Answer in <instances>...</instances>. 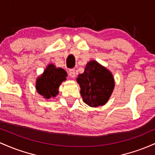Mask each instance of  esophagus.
Here are the masks:
<instances>
[{"label": "esophagus", "mask_w": 155, "mask_h": 155, "mask_svg": "<svg viewBox=\"0 0 155 155\" xmlns=\"http://www.w3.org/2000/svg\"><path fill=\"white\" fill-rule=\"evenodd\" d=\"M69 75L72 78H75V70H74V69H70V70L69 71Z\"/></svg>", "instance_id": "34e87169"}]
</instances>
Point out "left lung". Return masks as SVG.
<instances>
[{
  "mask_svg": "<svg viewBox=\"0 0 155 155\" xmlns=\"http://www.w3.org/2000/svg\"><path fill=\"white\" fill-rule=\"evenodd\" d=\"M77 82L83 101L93 107L105 105L115 87L112 73L95 60L87 63L84 72L78 74Z\"/></svg>",
  "mask_w": 155,
  "mask_h": 155,
  "instance_id": "obj_1",
  "label": "left lung"
}]
</instances>
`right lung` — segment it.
Returning a JSON list of instances; mask_svg holds the SVG:
<instances>
[{
    "label": "right lung",
    "mask_w": 155,
    "mask_h": 155,
    "mask_svg": "<svg viewBox=\"0 0 155 155\" xmlns=\"http://www.w3.org/2000/svg\"><path fill=\"white\" fill-rule=\"evenodd\" d=\"M67 73L64 69L57 68L53 64H48L36 81V89L45 100H50L58 94V88L66 81Z\"/></svg>",
    "instance_id": "obj_1"
}]
</instances>
